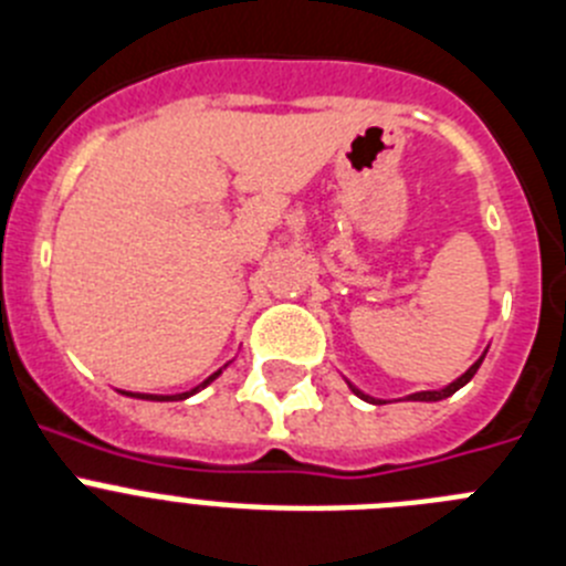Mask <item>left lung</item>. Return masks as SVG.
I'll use <instances>...</instances> for the list:
<instances>
[{
  "label": "left lung",
  "mask_w": 566,
  "mask_h": 566,
  "mask_svg": "<svg viewBox=\"0 0 566 566\" xmlns=\"http://www.w3.org/2000/svg\"><path fill=\"white\" fill-rule=\"evenodd\" d=\"M482 360H485V355H482L480 360H473V364L465 369V375H460V378H457L454 384H448L446 389H437V391H417V395H409V400H420V403H434V400H446V397L454 395L457 389H462V386H465L468 380H471L473 375H476V369H480ZM349 389H353L355 395L360 397V400H366V403H380V400H375V397H369V395H364V391H360V389H355L353 384H349Z\"/></svg>",
  "instance_id": "1"
}]
</instances>
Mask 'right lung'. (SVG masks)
<instances>
[{
  "label": "right lung",
  "instance_id": "add662e5",
  "mask_svg": "<svg viewBox=\"0 0 566 566\" xmlns=\"http://www.w3.org/2000/svg\"><path fill=\"white\" fill-rule=\"evenodd\" d=\"M222 369H226V366H222ZM222 369L213 371L211 378H206L200 386H195V389H191V391H180V395H144V391H124V395L126 397H137V400H160V403H163V400H186V397H191V395H197V391H200V389H206V386L211 384V380L220 378Z\"/></svg>",
  "mask_w": 566,
  "mask_h": 566
}]
</instances>
